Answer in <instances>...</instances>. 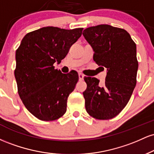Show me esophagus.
<instances>
[{
	"mask_svg": "<svg viewBox=\"0 0 154 154\" xmlns=\"http://www.w3.org/2000/svg\"><path fill=\"white\" fill-rule=\"evenodd\" d=\"M79 79L80 81H82L83 79H84V75H83L82 74H79Z\"/></svg>",
	"mask_w": 154,
	"mask_h": 154,
	"instance_id": "obj_1",
	"label": "esophagus"
}]
</instances>
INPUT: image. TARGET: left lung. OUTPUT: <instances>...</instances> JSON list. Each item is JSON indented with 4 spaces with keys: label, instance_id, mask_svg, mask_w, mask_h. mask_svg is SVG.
I'll use <instances>...</instances> for the list:
<instances>
[{
    "label": "left lung",
    "instance_id": "left-lung-1",
    "mask_svg": "<svg viewBox=\"0 0 154 154\" xmlns=\"http://www.w3.org/2000/svg\"><path fill=\"white\" fill-rule=\"evenodd\" d=\"M82 35L93 48L95 63L107 69L103 84L95 77H84L86 111L95 119H112L126 106L136 85V44L125 29L108 24L88 27Z\"/></svg>",
    "mask_w": 154,
    "mask_h": 154
}]
</instances>
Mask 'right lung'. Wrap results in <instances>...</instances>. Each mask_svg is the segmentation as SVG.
<instances>
[{"label": "right lung", "mask_w": 154, "mask_h": 154, "mask_svg": "<svg viewBox=\"0 0 154 154\" xmlns=\"http://www.w3.org/2000/svg\"><path fill=\"white\" fill-rule=\"evenodd\" d=\"M82 29L40 28L27 33L16 51L14 76L19 97L26 109L42 121H54L66 113L67 98L79 76L75 70L61 73L54 63L64 59Z\"/></svg>", "instance_id": "add662e5"}]
</instances>
